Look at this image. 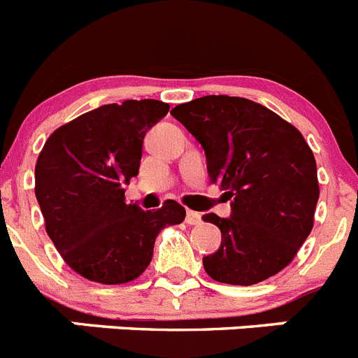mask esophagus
<instances>
[{"label":"esophagus","instance_id":"34e87169","mask_svg":"<svg viewBox=\"0 0 358 358\" xmlns=\"http://www.w3.org/2000/svg\"><path fill=\"white\" fill-rule=\"evenodd\" d=\"M185 222H187L189 225H200L201 214L194 213V210H187V213H185Z\"/></svg>","mask_w":358,"mask_h":358}]
</instances>
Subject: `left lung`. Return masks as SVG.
Returning a JSON list of instances; mask_svg holds the SVG:
<instances>
[{
	"mask_svg": "<svg viewBox=\"0 0 358 358\" xmlns=\"http://www.w3.org/2000/svg\"><path fill=\"white\" fill-rule=\"evenodd\" d=\"M171 115L196 136L210 183L231 200V217L205 214L222 245L203 257L217 282L250 287L292 263L313 229L319 180L312 149L295 126L241 97L207 95Z\"/></svg>",
	"mask_w": 358,
	"mask_h": 358,
	"instance_id": "1",
	"label": "left lung"
}]
</instances>
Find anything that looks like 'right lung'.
I'll use <instances>...</instances> for the list:
<instances>
[{"mask_svg": "<svg viewBox=\"0 0 358 358\" xmlns=\"http://www.w3.org/2000/svg\"><path fill=\"white\" fill-rule=\"evenodd\" d=\"M167 111L169 104L153 99L104 104L57 127L37 157L36 198L46 234L88 281L136 279L151 263L158 232L185 217L175 200L142 210L124 196V183L138 175L145 131Z\"/></svg>", "mask_w": 358, "mask_h": 358, "instance_id": "obj_1", "label": "right lung"}]
</instances>
